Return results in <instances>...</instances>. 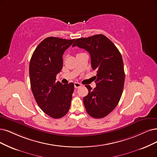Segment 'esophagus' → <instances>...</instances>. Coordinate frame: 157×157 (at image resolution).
<instances>
[{
    "label": "esophagus",
    "mask_w": 157,
    "mask_h": 157,
    "mask_svg": "<svg viewBox=\"0 0 157 157\" xmlns=\"http://www.w3.org/2000/svg\"><path fill=\"white\" fill-rule=\"evenodd\" d=\"M81 86H82V84L79 83H78V82H75L74 83V87L75 89H78V88L80 87Z\"/></svg>",
    "instance_id": "1"
}]
</instances>
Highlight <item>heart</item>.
Wrapping results in <instances>:
<instances>
[{
    "mask_svg": "<svg viewBox=\"0 0 157 157\" xmlns=\"http://www.w3.org/2000/svg\"><path fill=\"white\" fill-rule=\"evenodd\" d=\"M81 54H82V53H81Z\"/></svg>",
    "mask_w": 157,
    "mask_h": 157,
    "instance_id": "b5f03b06",
    "label": "heart"
}]
</instances>
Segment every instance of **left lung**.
Masks as SVG:
<instances>
[{
	"label": "left lung",
	"mask_w": 157,
	"mask_h": 157,
	"mask_svg": "<svg viewBox=\"0 0 157 157\" xmlns=\"http://www.w3.org/2000/svg\"><path fill=\"white\" fill-rule=\"evenodd\" d=\"M77 46L87 51L91 57V66L97 71L92 89L85 85L89 93L83 98L87 113L94 118H101L117 106L124 89L125 72L122 57L114 43L102 34L75 40Z\"/></svg>",
	"instance_id": "1"
}]
</instances>
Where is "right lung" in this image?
I'll return each mask as SVG.
<instances>
[{
    "label": "right lung",
    "instance_id": "add662e5",
    "mask_svg": "<svg viewBox=\"0 0 157 157\" xmlns=\"http://www.w3.org/2000/svg\"><path fill=\"white\" fill-rule=\"evenodd\" d=\"M75 39L50 37L40 42L31 57L29 74L31 89L42 111L53 118H61L71 107L73 83L56 82L63 67V55Z\"/></svg>",
    "mask_w": 157,
    "mask_h": 157
}]
</instances>
